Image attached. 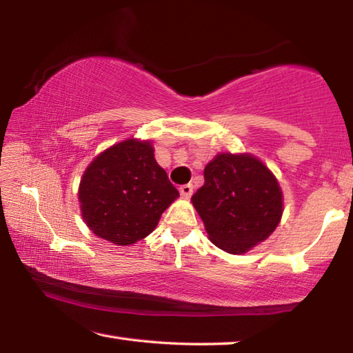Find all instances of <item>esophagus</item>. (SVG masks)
Instances as JSON below:
<instances>
[{
    "mask_svg": "<svg viewBox=\"0 0 353 353\" xmlns=\"http://www.w3.org/2000/svg\"><path fill=\"white\" fill-rule=\"evenodd\" d=\"M179 191H181V194L183 196V198H190V196L193 194V185H191V183L181 185V188H179Z\"/></svg>",
    "mask_w": 353,
    "mask_h": 353,
    "instance_id": "1",
    "label": "esophagus"
}]
</instances>
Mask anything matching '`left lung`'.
Listing matches in <instances>:
<instances>
[{
	"label": "left lung",
	"instance_id": "1",
	"mask_svg": "<svg viewBox=\"0 0 353 353\" xmlns=\"http://www.w3.org/2000/svg\"><path fill=\"white\" fill-rule=\"evenodd\" d=\"M204 179L191 201L219 249L243 254L276 230L282 191L260 160L249 154H219L205 166Z\"/></svg>",
	"mask_w": 353,
	"mask_h": 353
}]
</instances>
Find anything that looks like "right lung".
<instances>
[{
	"label": "right lung",
	"instance_id": "obj_1",
	"mask_svg": "<svg viewBox=\"0 0 353 353\" xmlns=\"http://www.w3.org/2000/svg\"><path fill=\"white\" fill-rule=\"evenodd\" d=\"M179 196L154 159L149 141L126 140L105 149L79 187L82 218L93 234L121 246L148 236Z\"/></svg>",
	"mask_w": 353,
	"mask_h": 353
}]
</instances>
